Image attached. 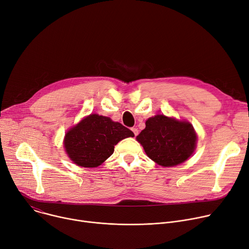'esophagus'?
Wrapping results in <instances>:
<instances>
[{
	"label": "esophagus",
	"mask_w": 249,
	"mask_h": 249,
	"mask_svg": "<svg viewBox=\"0 0 249 249\" xmlns=\"http://www.w3.org/2000/svg\"><path fill=\"white\" fill-rule=\"evenodd\" d=\"M131 130H132V132H133V133H135V136H136V137L139 135V129H138L137 127H132V128H131Z\"/></svg>",
	"instance_id": "34e87169"
}]
</instances>
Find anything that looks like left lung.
Here are the masks:
<instances>
[{"label": "left lung", "mask_w": 249, "mask_h": 249, "mask_svg": "<svg viewBox=\"0 0 249 249\" xmlns=\"http://www.w3.org/2000/svg\"><path fill=\"white\" fill-rule=\"evenodd\" d=\"M137 141L150 160L166 167L180 164L193 155L197 137L190 123L157 114L145 122Z\"/></svg>", "instance_id": "obj_1"}]
</instances>
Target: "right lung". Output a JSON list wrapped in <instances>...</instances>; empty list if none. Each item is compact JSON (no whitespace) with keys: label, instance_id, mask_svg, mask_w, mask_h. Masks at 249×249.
<instances>
[{"label":"right lung","instance_id":"1","mask_svg":"<svg viewBox=\"0 0 249 249\" xmlns=\"http://www.w3.org/2000/svg\"><path fill=\"white\" fill-rule=\"evenodd\" d=\"M129 137L135 135L122 124L91 113L68 130L64 144L69 158L75 164L97 167L113 154L114 145Z\"/></svg>","mask_w":249,"mask_h":249}]
</instances>
